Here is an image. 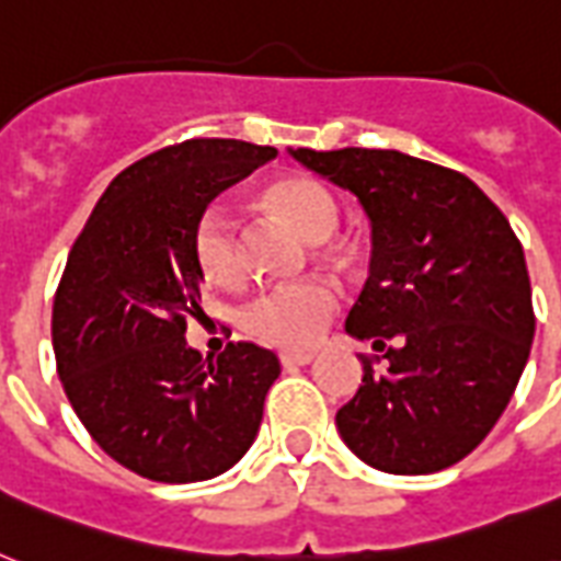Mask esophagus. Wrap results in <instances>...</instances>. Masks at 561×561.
Here are the masks:
<instances>
[{
	"mask_svg": "<svg viewBox=\"0 0 561 561\" xmlns=\"http://www.w3.org/2000/svg\"><path fill=\"white\" fill-rule=\"evenodd\" d=\"M282 367H306L314 360V352H282Z\"/></svg>",
	"mask_w": 561,
	"mask_h": 561,
	"instance_id": "obj_1",
	"label": "esophagus"
}]
</instances>
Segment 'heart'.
I'll return each mask as SVG.
<instances>
[{"label": "heart", "instance_id": "1", "mask_svg": "<svg viewBox=\"0 0 561 561\" xmlns=\"http://www.w3.org/2000/svg\"><path fill=\"white\" fill-rule=\"evenodd\" d=\"M264 203L308 241H323L341 220V206L329 186L308 174H288L264 188ZM192 250L203 276L215 285H238L244 279L247 253L241 224L227 203H209L194 220ZM341 308V288L325 276L273 285L247 299L238 323L250 337L276 350H308L320 341L325 325Z\"/></svg>", "mask_w": 561, "mask_h": 561}]
</instances>
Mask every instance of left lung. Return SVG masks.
I'll list each match as a JSON object with an SVG mask.
<instances>
[{"instance_id":"1","label":"left lung","mask_w":561,"mask_h":561,"mask_svg":"<svg viewBox=\"0 0 561 561\" xmlns=\"http://www.w3.org/2000/svg\"><path fill=\"white\" fill-rule=\"evenodd\" d=\"M290 153L350 188L373 224L369 279L346 332L390 367L360 358L364 383L337 410L343 443L390 474L448 469L486 439L530 358L522 241L460 171L373 148Z\"/></svg>"}]
</instances>
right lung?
Wrapping results in <instances>:
<instances>
[{"mask_svg": "<svg viewBox=\"0 0 561 561\" xmlns=\"http://www.w3.org/2000/svg\"><path fill=\"white\" fill-rule=\"evenodd\" d=\"M276 148L186 139L125 169L75 238L51 308L57 375L90 436L157 483L209 480L236 466L262 425L279 358L227 343L218 358L186 346L201 317L192 229Z\"/></svg>", "mask_w": 561, "mask_h": 561, "instance_id": "add662e5", "label": "right lung"}]
</instances>
